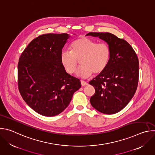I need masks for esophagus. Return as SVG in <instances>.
<instances>
[{
    "mask_svg": "<svg viewBox=\"0 0 155 155\" xmlns=\"http://www.w3.org/2000/svg\"><path fill=\"white\" fill-rule=\"evenodd\" d=\"M81 84L82 86H86L87 84V83H86V81H84L83 80H81Z\"/></svg>",
    "mask_w": 155,
    "mask_h": 155,
    "instance_id": "esophagus-1",
    "label": "esophagus"
}]
</instances>
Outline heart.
Listing matches in <instances>:
<instances>
[{
  "label": "heart",
  "instance_id": "obj_1",
  "mask_svg": "<svg viewBox=\"0 0 155 155\" xmlns=\"http://www.w3.org/2000/svg\"><path fill=\"white\" fill-rule=\"evenodd\" d=\"M70 51L63 50L60 59L65 71L73 74L80 59L81 67L77 74L81 78H87L93 73L97 74L107 68L109 62L111 50L105 43H98L90 38L83 37L74 40Z\"/></svg>",
  "mask_w": 155,
  "mask_h": 155
}]
</instances>
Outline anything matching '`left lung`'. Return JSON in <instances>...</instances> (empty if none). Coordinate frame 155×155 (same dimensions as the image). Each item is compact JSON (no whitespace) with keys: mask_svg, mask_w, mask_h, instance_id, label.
I'll return each instance as SVG.
<instances>
[{"mask_svg":"<svg viewBox=\"0 0 155 155\" xmlns=\"http://www.w3.org/2000/svg\"><path fill=\"white\" fill-rule=\"evenodd\" d=\"M107 43L111 56L107 68L90 81L95 88L91 105L105 114H115L123 109L134 96L139 81V59L124 39L109 32H89Z\"/></svg>","mask_w":155,"mask_h":155,"instance_id":"8db88e82","label":"left lung"}]
</instances>
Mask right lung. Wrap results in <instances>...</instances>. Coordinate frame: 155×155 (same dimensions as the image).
Wrapping results in <instances>:
<instances>
[{
  "label": "right lung",
  "instance_id": "right-lung-1",
  "mask_svg": "<svg viewBox=\"0 0 155 155\" xmlns=\"http://www.w3.org/2000/svg\"><path fill=\"white\" fill-rule=\"evenodd\" d=\"M70 35L45 34L32 40L22 53L18 65L19 93L37 113L56 116L68 107L80 80L66 72L60 55Z\"/></svg>",
  "mask_w": 155,
  "mask_h": 155
}]
</instances>
